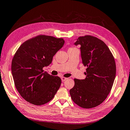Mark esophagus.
I'll return each instance as SVG.
<instances>
[{
    "label": "esophagus",
    "mask_w": 130,
    "mask_h": 130,
    "mask_svg": "<svg viewBox=\"0 0 130 130\" xmlns=\"http://www.w3.org/2000/svg\"><path fill=\"white\" fill-rule=\"evenodd\" d=\"M68 78H67V77H61V80H62V82H63V81H66L67 79Z\"/></svg>",
    "instance_id": "34e87169"
}]
</instances>
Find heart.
<instances>
[{"label": "heart", "instance_id": "1", "mask_svg": "<svg viewBox=\"0 0 130 130\" xmlns=\"http://www.w3.org/2000/svg\"><path fill=\"white\" fill-rule=\"evenodd\" d=\"M71 48H70V49H71Z\"/></svg>", "mask_w": 130, "mask_h": 130}]
</instances>
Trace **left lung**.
<instances>
[{"label":"left lung","mask_w":130,"mask_h":130,"mask_svg":"<svg viewBox=\"0 0 130 130\" xmlns=\"http://www.w3.org/2000/svg\"><path fill=\"white\" fill-rule=\"evenodd\" d=\"M74 45L81 46L82 63L87 68L85 79L74 78L69 93L81 107H95L106 99L112 89L116 74L115 58L107 45L95 37H79Z\"/></svg>","instance_id":"left-lung-1"}]
</instances>
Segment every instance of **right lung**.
<instances>
[{
  "instance_id": "add662e5",
  "label": "right lung",
  "mask_w": 130,
  "mask_h": 130,
  "mask_svg": "<svg viewBox=\"0 0 130 130\" xmlns=\"http://www.w3.org/2000/svg\"><path fill=\"white\" fill-rule=\"evenodd\" d=\"M63 38L39 35L24 42L14 54L11 72L15 88L26 101L42 105L53 99L61 79L45 72L53 56L62 48Z\"/></svg>"
}]
</instances>
